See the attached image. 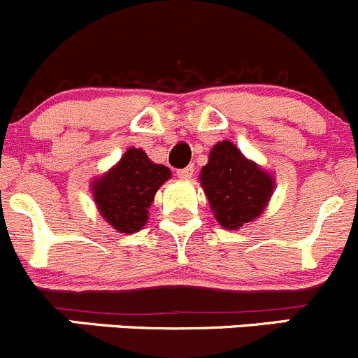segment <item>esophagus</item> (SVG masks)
<instances>
[{
  "mask_svg": "<svg viewBox=\"0 0 358 358\" xmlns=\"http://www.w3.org/2000/svg\"><path fill=\"white\" fill-rule=\"evenodd\" d=\"M194 174V169L193 167H184V169H179L178 171V178L179 179H191Z\"/></svg>",
  "mask_w": 358,
  "mask_h": 358,
  "instance_id": "34e87169",
  "label": "esophagus"
}]
</instances>
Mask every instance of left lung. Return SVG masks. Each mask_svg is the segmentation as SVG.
I'll use <instances>...</instances> for the list:
<instances>
[{
  "mask_svg": "<svg viewBox=\"0 0 358 358\" xmlns=\"http://www.w3.org/2000/svg\"><path fill=\"white\" fill-rule=\"evenodd\" d=\"M200 182L219 224L238 229L256 219L270 201L273 179L249 162L229 141L215 144Z\"/></svg>",
  "mask_w": 358,
  "mask_h": 358,
  "instance_id": "left-lung-1",
  "label": "left lung"
}]
</instances>
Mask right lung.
Segmentation results:
<instances>
[{
	"label": "right lung",
	"instance_id": "add662e5",
	"mask_svg": "<svg viewBox=\"0 0 358 358\" xmlns=\"http://www.w3.org/2000/svg\"><path fill=\"white\" fill-rule=\"evenodd\" d=\"M169 178V167L153 164L143 150L130 148L115 169L94 182L99 212L120 233L139 231L158 187Z\"/></svg>",
	"mask_w": 358,
	"mask_h": 358
}]
</instances>
